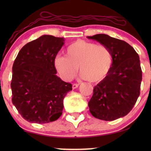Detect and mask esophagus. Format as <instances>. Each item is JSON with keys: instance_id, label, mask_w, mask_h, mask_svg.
Masks as SVG:
<instances>
[{"instance_id": "34e87169", "label": "esophagus", "mask_w": 151, "mask_h": 151, "mask_svg": "<svg viewBox=\"0 0 151 151\" xmlns=\"http://www.w3.org/2000/svg\"><path fill=\"white\" fill-rule=\"evenodd\" d=\"M79 86V84H73V86H72V88L73 89H75V88H78Z\"/></svg>"}]
</instances>
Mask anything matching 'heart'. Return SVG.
<instances>
[{
    "instance_id": "b5f03b06",
    "label": "heart",
    "mask_w": 151,
    "mask_h": 151,
    "mask_svg": "<svg viewBox=\"0 0 151 151\" xmlns=\"http://www.w3.org/2000/svg\"><path fill=\"white\" fill-rule=\"evenodd\" d=\"M112 66L113 55L108 47L82 40L71 43L66 49V55L55 59V67L65 81L73 79L80 67L82 78L91 82H100Z\"/></svg>"
}]
</instances>
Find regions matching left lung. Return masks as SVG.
Masks as SVG:
<instances>
[{
    "label": "left lung",
    "mask_w": 151,
    "mask_h": 151,
    "mask_svg": "<svg viewBox=\"0 0 151 151\" xmlns=\"http://www.w3.org/2000/svg\"><path fill=\"white\" fill-rule=\"evenodd\" d=\"M87 38L108 47L113 55V66L104 80L94 86L88 102L89 111L96 118L112 121L127 115L139 96L142 72L139 55L125 41L106 34Z\"/></svg>",
    "instance_id": "8db88e82"
}]
</instances>
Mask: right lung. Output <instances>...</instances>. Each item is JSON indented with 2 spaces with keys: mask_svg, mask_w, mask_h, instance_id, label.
Returning <instances> with one entry per match:
<instances>
[{
  "mask_svg": "<svg viewBox=\"0 0 151 151\" xmlns=\"http://www.w3.org/2000/svg\"><path fill=\"white\" fill-rule=\"evenodd\" d=\"M65 38L42 35L20 49L12 67V103L31 123L56 120L71 84L56 76L54 61Z\"/></svg>",
  "mask_w": 151,
  "mask_h": 151,
  "instance_id": "1",
  "label": "right lung"
}]
</instances>
